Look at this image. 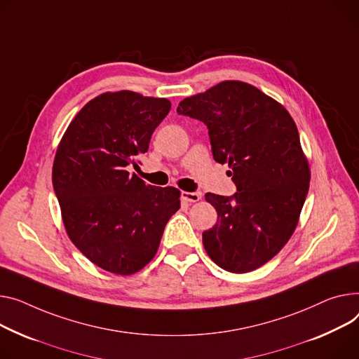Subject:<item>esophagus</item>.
<instances>
[{
	"mask_svg": "<svg viewBox=\"0 0 359 359\" xmlns=\"http://www.w3.org/2000/svg\"><path fill=\"white\" fill-rule=\"evenodd\" d=\"M182 199L186 202H198L201 199V194L198 192H182Z\"/></svg>",
	"mask_w": 359,
	"mask_h": 359,
	"instance_id": "34e87169",
	"label": "esophagus"
}]
</instances>
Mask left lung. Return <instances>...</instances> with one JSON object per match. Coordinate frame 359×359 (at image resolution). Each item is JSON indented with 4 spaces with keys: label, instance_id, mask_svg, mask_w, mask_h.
<instances>
[{
    "label": "left lung",
    "instance_id": "1",
    "mask_svg": "<svg viewBox=\"0 0 359 359\" xmlns=\"http://www.w3.org/2000/svg\"><path fill=\"white\" fill-rule=\"evenodd\" d=\"M177 112L208 127L215 161L228 163L236 194H206L218 222L202 233L210 259L231 273L264 266L293 235L310 169L293 118L255 86L224 81L184 98Z\"/></svg>",
    "mask_w": 359,
    "mask_h": 359
}]
</instances>
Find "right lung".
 I'll return each mask as SVG.
<instances>
[{
	"label": "right lung",
	"mask_w": 359,
	"mask_h": 359,
	"mask_svg": "<svg viewBox=\"0 0 359 359\" xmlns=\"http://www.w3.org/2000/svg\"><path fill=\"white\" fill-rule=\"evenodd\" d=\"M172 104L105 92L72 119L53 161V189L70 241L95 266L131 276L154 258L180 190L146 184L127 167L147 153Z\"/></svg>",
	"instance_id": "obj_1"
}]
</instances>
